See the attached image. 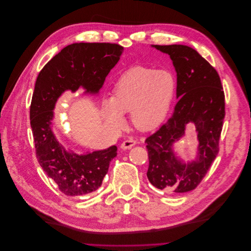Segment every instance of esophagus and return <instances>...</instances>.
I'll use <instances>...</instances> for the list:
<instances>
[{
    "mask_svg": "<svg viewBox=\"0 0 251 251\" xmlns=\"http://www.w3.org/2000/svg\"><path fill=\"white\" fill-rule=\"evenodd\" d=\"M136 143H137V141L134 140L133 138H127V139H126V140L121 144V147H122L123 149H129V148H131L132 146H134Z\"/></svg>",
    "mask_w": 251,
    "mask_h": 251,
    "instance_id": "34e87169",
    "label": "esophagus"
}]
</instances>
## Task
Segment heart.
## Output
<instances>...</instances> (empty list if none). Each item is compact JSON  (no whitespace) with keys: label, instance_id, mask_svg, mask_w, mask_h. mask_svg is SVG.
I'll list each match as a JSON object with an SVG mask.
<instances>
[{"label":"heart","instance_id":"b5f03b06","mask_svg":"<svg viewBox=\"0 0 251 251\" xmlns=\"http://www.w3.org/2000/svg\"><path fill=\"white\" fill-rule=\"evenodd\" d=\"M176 83L165 70L133 66L118 79L112 99L105 102L107 123L119 127L123 114L130 113L132 125L141 130H151L165 119L174 97Z\"/></svg>","mask_w":251,"mask_h":251}]
</instances>
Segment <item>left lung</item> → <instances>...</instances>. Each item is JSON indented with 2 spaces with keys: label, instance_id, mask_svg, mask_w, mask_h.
<instances>
[{
  "label": "left lung",
  "instance_id": "8db88e82",
  "mask_svg": "<svg viewBox=\"0 0 251 251\" xmlns=\"http://www.w3.org/2000/svg\"><path fill=\"white\" fill-rule=\"evenodd\" d=\"M154 47L170 55L177 73L179 100L172 117L145 139L149 159L147 178L167 193H186L201 183L220 151L225 93L217 70L195 49L181 44ZM190 122L196 126L199 157L184 165L175 157L173 149Z\"/></svg>",
  "mask_w": 251,
  "mask_h": 251
}]
</instances>
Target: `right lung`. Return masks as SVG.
I'll return each instance as SVG.
<instances>
[{
    "label": "right lung",
    "mask_w": 251,
    "mask_h": 251,
    "mask_svg": "<svg viewBox=\"0 0 251 251\" xmlns=\"http://www.w3.org/2000/svg\"><path fill=\"white\" fill-rule=\"evenodd\" d=\"M124 47L117 43H73L64 47L39 72L29 109L37 161L66 196L86 195L101 187L117 146L85 155L69 152L56 139L53 109L61 94L83 87L97 93L120 60Z\"/></svg>",
    "instance_id": "add662e5"
}]
</instances>
